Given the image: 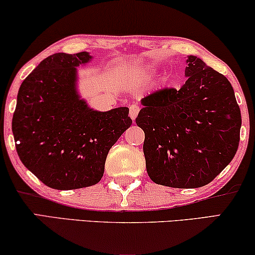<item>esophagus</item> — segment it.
<instances>
[{
    "instance_id": "34e87169",
    "label": "esophagus",
    "mask_w": 255,
    "mask_h": 255,
    "mask_svg": "<svg viewBox=\"0 0 255 255\" xmlns=\"http://www.w3.org/2000/svg\"><path fill=\"white\" fill-rule=\"evenodd\" d=\"M139 110H140V108H139L138 104H135V103L131 104L130 111H128V114H130V117L132 118V121L135 120V117H137Z\"/></svg>"
}]
</instances>
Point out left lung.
<instances>
[{
  "label": "left lung",
  "instance_id": "obj_1",
  "mask_svg": "<svg viewBox=\"0 0 255 255\" xmlns=\"http://www.w3.org/2000/svg\"><path fill=\"white\" fill-rule=\"evenodd\" d=\"M187 81L141 100L135 123L145 133L146 170L153 182L172 188L210 183L236 155L242 114L231 83L189 55Z\"/></svg>",
  "mask_w": 255,
  "mask_h": 255
}]
</instances>
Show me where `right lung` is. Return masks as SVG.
<instances>
[{"mask_svg":"<svg viewBox=\"0 0 255 255\" xmlns=\"http://www.w3.org/2000/svg\"><path fill=\"white\" fill-rule=\"evenodd\" d=\"M90 58L87 52L50 55L17 95L11 125L16 151L23 165L53 189L99 183L110 148L132 124L128 108L100 113L79 99L75 67Z\"/></svg>","mask_w":255,"mask_h":255,"instance_id":"obj_1","label":"right lung"}]
</instances>
